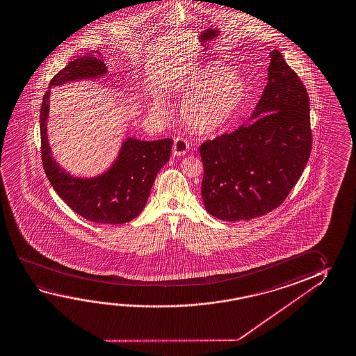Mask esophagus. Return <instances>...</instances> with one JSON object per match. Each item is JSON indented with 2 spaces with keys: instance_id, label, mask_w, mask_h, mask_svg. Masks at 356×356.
<instances>
[{
  "instance_id": "1",
  "label": "esophagus",
  "mask_w": 356,
  "mask_h": 356,
  "mask_svg": "<svg viewBox=\"0 0 356 356\" xmlns=\"http://www.w3.org/2000/svg\"><path fill=\"white\" fill-rule=\"evenodd\" d=\"M188 150H190L188 141L184 139V138H176L175 141H174V146H172V154L175 156H182V155H186Z\"/></svg>"
}]
</instances>
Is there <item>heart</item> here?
I'll return each mask as SVG.
<instances>
[{"instance_id":"heart-1","label":"heart","mask_w":356,"mask_h":356,"mask_svg":"<svg viewBox=\"0 0 356 356\" xmlns=\"http://www.w3.org/2000/svg\"><path fill=\"white\" fill-rule=\"evenodd\" d=\"M182 92V120L195 131L210 134L234 119L247 97V84L226 65L209 63L193 73Z\"/></svg>"}]
</instances>
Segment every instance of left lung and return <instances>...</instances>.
Wrapping results in <instances>:
<instances>
[{
	"mask_svg": "<svg viewBox=\"0 0 356 356\" xmlns=\"http://www.w3.org/2000/svg\"><path fill=\"white\" fill-rule=\"evenodd\" d=\"M269 56L268 83L252 114L254 120L200 146L204 207L225 221H248L275 210L310 156L307 88L280 51Z\"/></svg>",
	"mask_w": 356,
	"mask_h": 356,
	"instance_id": "left-lung-1",
	"label": "left lung"
}]
</instances>
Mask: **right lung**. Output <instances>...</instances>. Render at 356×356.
I'll return each mask as SVG.
<instances>
[{"instance_id": "add662e5", "label": "right lung", "mask_w": 356, "mask_h": 356, "mask_svg": "<svg viewBox=\"0 0 356 356\" xmlns=\"http://www.w3.org/2000/svg\"><path fill=\"white\" fill-rule=\"evenodd\" d=\"M102 54L93 51L74 59L53 76L49 87L62 83L97 78L106 73ZM49 90L43 95L40 129L43 169L59 197L83 218L97 223H125L145 207L159 171L169 161L172 139L140 141L128 139L117 161L104 175L76 179L67 175L52 158L47 140Z\"/></svg>"}]
</instances>
